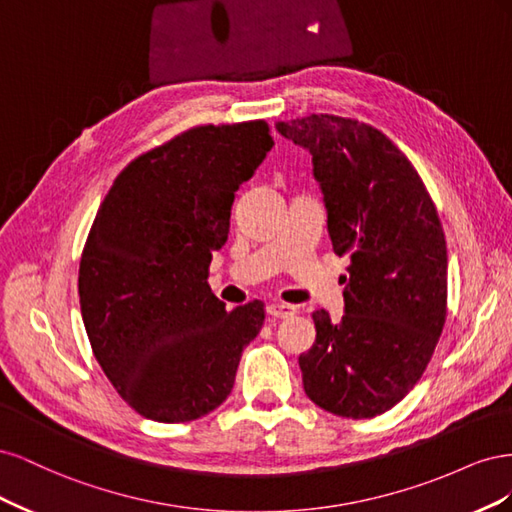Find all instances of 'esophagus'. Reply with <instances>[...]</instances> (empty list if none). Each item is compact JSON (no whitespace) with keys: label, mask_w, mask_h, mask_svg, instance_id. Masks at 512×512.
Wrapping results in <instances>:
<instances>
[{"label":"esophagus","mask_w":512,"mask_h":512,"mask_svg":"<svg viewBox=\"0 0 512 512\" xmlns=\"http://www.w3.org/2000/svg\"><path fill=\"white\" fill-rule=\"evenodd\" d=\"M267 314L277 320H286V318H292L294 314H297V307L288 305V303H271L267 307Z\"/></svg>","instance_id":"esophagus-1"}]
</instances>
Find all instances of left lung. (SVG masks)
I'll use <instances>...</instances> for the list:
<instances>
[{
	"instance_id": "left-lung-1",
	"label": "left lung",
	"mask_w": 512,
	"mask_h": 512,
	"mask_svg": "<svg viewBox=\"0 0 512 512\" xmlns=\"http://www.w3.org/2000/svg\"><path fill=\"white\" fill-rule=\"evenodd\" d=\"M312 153L337 256L350 258L346 314H312L299 356L307 397L346 418L384 414L423 378L446 322V239L412 162L378 128L339 115L277 121Z\"/></svg>"
}]
</instances>
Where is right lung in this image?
Wrapping results in <instances>:
<instances>
[{"label": "right lung", "instance_id": "obj_1", "mask_svg": "<svg viewBox=\"0 0 512 512\" xmlns=\"http://www.w3.org/2000/svg\"><path fill=\"white\" fill-rule=\"evenodd\" d=\"M273 147L265 119L205 123L134 158L113 181L81 254L91 350L126 404L188 423L230 395L265 303L226 312L207 277L230 207Z\"/></svg>", "mask_w": 512, "mask_h": 512}]
</instances>
